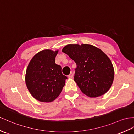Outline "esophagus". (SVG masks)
<instances>
[{
  "instance_id": "obj_1",
  "label": "esophagus",
  "mask_w": 134,
  "mask_h": 134,
  "mask_svg": "<svg viewBox=\"0 0 134 134\" xmlns=\"http://www.w3.org/2000/svg\"><path fill=\"white\" fill-rule=\"evenodd\" d=\"M73 77V74L72 72H71V73L69 74V76H68V78H72Z\"/></svg>"
}]
</instances>
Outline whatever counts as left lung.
<instances>
[{
    "label": "left lung",
    "instance_id": "obj_1",
    "mask_svg": "<svg viewBox=\"0 0 134 134\" xmlns=\"http://www.w3.org/2000/svg\"><path fill=\"white\" fill-rule=\"evenodd\" d=\"M62 52L76 63L74 81L84 94L97 97L108 92L114 81V70L102 50L89 44H68Z\"/></svg>",
    "mask_w": 134,
    "mask_h": 134
}]
</instances>
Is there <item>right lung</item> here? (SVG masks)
<instances>
[{
  "instance_id": "add662e5",
  "label": "right lung",
  "mask_w": 134,
  "mask_h": 134,
  "mask_svg": "<svg viewBox=\"0 0 134 134\" xmlns=\"http://www.w3.org/2000/svg\"><path fill=\"white\" fill-rule=\"evenodd\" d=\"M58 51L44 49L32 57L26 70L25 81L34 98L42 102H51L60 95L67 77L61 67L55 63Z\"/></svg>"
}]
</instances>
